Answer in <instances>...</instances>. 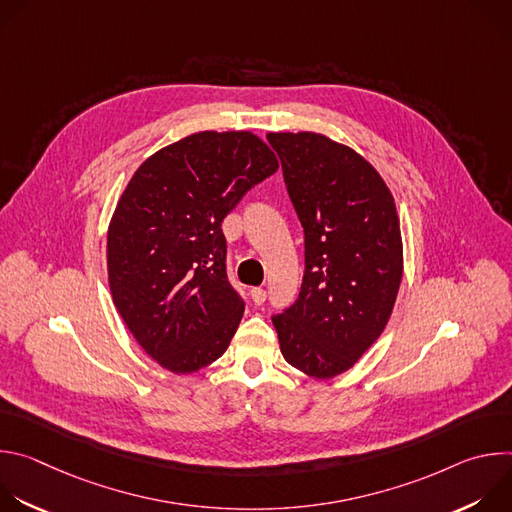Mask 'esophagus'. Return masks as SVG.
Instances as JSON below:
<instances>
[{"label": "esophagus", "mask_w": 512, "mask_h": 512, "mask_svg": "<svg viewBox=\"0 0 512 512\" xmlns=\"http://www.w3.org/2000/svg\"><path fill=\"white\" fill-rule=\"evenodd\" d=\"M251 300L255 306H261L267 300V291L263 287H253L251 289Z\"/></svg>", "instance_id": "1"}]
</instances>
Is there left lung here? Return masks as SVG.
I'll list each match as a JSON object with an SVG mask.
<instances>
[{
	"mask_svg": "<svg viewBox=\"0 0 512 512\" xmlns=\"http://www.w3.org/2000/svg\"><path fill=\"white\" fill-rule=\"evenodd\" d=\"M304 227L300 296L275 314L283 358L314 379L352 369L385 330L403 277L391 190L348 145L322 133H269Z\"/></svg>",
	"mask_w": 512,
	"mask_h": 512,
	"instance_id": "obj_1",
	"label": "left lung"
}]
</instances>
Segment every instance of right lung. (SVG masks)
I'll return each mask as SVG.
<instances>
[{"label":"right lung","mask_w":512,"mask_h":512,"mask_svg":"<svg viewBox=\"0 0 512 512\" xmlns=\"http://www.w3.org/2000/svg\"><path fill=\"white\" fill-rule=\"evenodd\" d=\"M279 168L251 131H198L145 160L107 233L113 304L164 369L190 375L221 358L245 312L227 277L225 216Z\"/></svg>","instance_id":"1"}]
</instances>
